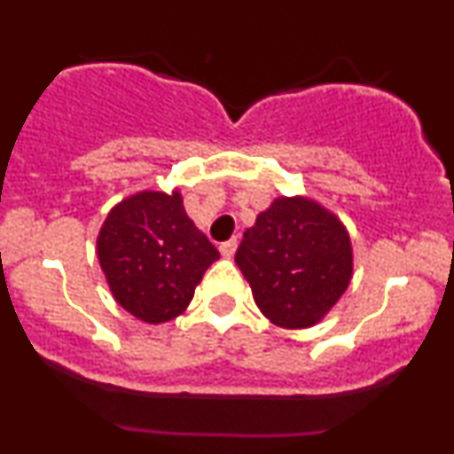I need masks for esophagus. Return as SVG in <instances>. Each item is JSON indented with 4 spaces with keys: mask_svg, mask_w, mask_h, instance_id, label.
<instances>
[{
    "mask_svg": "<svg viewBox=\"0 0 454 454\" xmlns=\"http://www.w3.org/2000/svg\"><path fill=\"white\" fill-rule=\"evenodd\" d=\"M234 249H237V239H231V241H223V243L220 245L222 256H232Z\"/></svg>",
    "mask_w": 454,
    "mask_h": 454,
    "instance_id": "obj_1",
    "label": "esophagus"
}]
</instances>
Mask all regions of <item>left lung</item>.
I'll return each mask as SVG.
<instances>
[{
    "label": "left lung",
    "instance_id": "8db88e82",
    "mask_svg": "<svg viewBox=\"0 0 454 454\" xmlns=\"http://www.w3.org/2000/svg\"><path fill=\"white\" fill-rule=\"evenodd\" d=\"M234 262L258 309L284 328L314 326L352 279V243L335 213L305 196H279L256 217Z\"/></svg>",
    "mask_w": 454,
    "mask_h": 454
}]
</instances>
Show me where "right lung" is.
Masks as SVG:
<instances>
[{"mask_svg": "<svg viewBox=\"0 0 454 454\" xmlns=\"http://www.w3.org/2000/svg\"><path fill=\"white\" fill-rule=\"evenodd\" d=\"M217 258L220 252L187 217L176 190L123 198L98 234V260L114 301L147 325L184 314Z\"/></svg>", "mask_w": 454, "mask_h": 454, "instance_id": "1", "label": "right lung"}]
</instances>
